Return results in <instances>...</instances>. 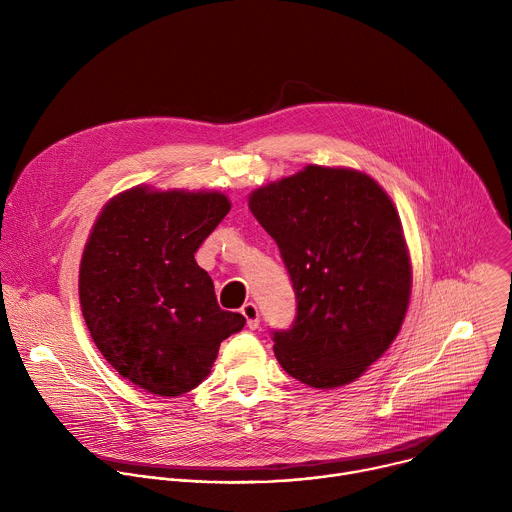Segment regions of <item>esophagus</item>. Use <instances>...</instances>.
Instances as JSON below:
<instances>
[{"mask_svg":"<svg viewBox=\"0 0 512 512\" xmlns=\"http://www.w3.org/2000/svg\"><path fill=\"white\" fill-rule=\"evenodd\" d=\"M241 314L245 316L247 326H249L251 330L259 328V308H257L253 302H247V304L241 308Z\"/></svg>","mask_w":512,"mask_h":512,"instance_id":"34e87169","label":"esophagus"}]
</instances>
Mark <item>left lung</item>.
Returning a JSON list of instances; mask_svg holds the SVG:
<instances>
[{
    "mask_svg": "<svg viewBox=\"0 0 512 512\" xmlns=\"http://www.w3.org/2000/svg\"><path fill=\"white\" fill-rule=\"evenodd\" d=\"M249 208L296 291L294 324L273 332L283 371L314 389L356 381L409 306L411 261L393 200L358 170L306 166L251 192Z\"/></svg>",
    "mask_w": 512,
    "mask_h": 512,
    "instance_id": "1",
    "label": "left lung"
}]
</instances>
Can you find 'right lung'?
I'll list each match as a JSON object with an SVG mask.
<instances>
[{
    "mask_svg": "<svg viewBox=\"0 0 512 512\" xmlns=\"http://www.w3.org/2000/svg\"><path fill=\"white\" fill-rule=\"evenodd\" d=\"M221 192L129 188L111 198L81 259L79 298L93 342L127 381L178 397L210 373L218 346L245 326L218 308L194 253L223 221Z\"/></svg>",
    "mask_w": 512,
    "mask_h": 512,
    "instance_id": "add662e5",
    "label": "right lung"
}]
</instances>
